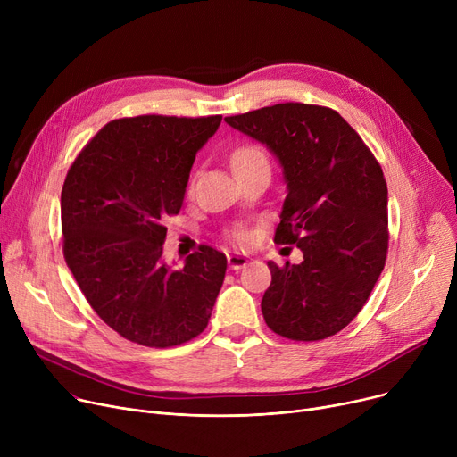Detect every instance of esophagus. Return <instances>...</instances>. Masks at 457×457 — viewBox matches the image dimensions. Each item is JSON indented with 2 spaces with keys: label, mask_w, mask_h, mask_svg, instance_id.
<instances>
[{
  "label": "esophagus",
  "mask_w": 457,
  "mask_h": 457,
  "mask_svg": "<svg viewBox=\"0 0 457 457\" xmlns=\"http://www.w3.org/2000/svg\"><path fill=\"white\" fill-rule=\"evenodd\" d=\"M248 261H250V257L246 253H238V252L228 253V265L231 270H238V269L246 267Z\"/></svg>",
  "instance_id": "esophagus-1"
}]
</instances>
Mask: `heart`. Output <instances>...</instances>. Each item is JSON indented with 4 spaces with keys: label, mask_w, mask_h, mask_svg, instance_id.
Segmentation results:
<instances>
[{
    "label": "heart",
    "mask_w": 457,
    "mask_h": 457,
    "mask_svg": "<svg viewBox=\"0 0 457 457\" xmlns=\"http://www.w3.org/2000/svg\"><path fill=\"white\" fill-rule=\"evenodd\" d=\"M229 162H231L233 172L238 174L245 170H252V168L261 166V164H269V159H267V154L262 152V148H259L257 144L245 142V144H238V146L231 152ZM233 237L238 243H246L250 235L246 229H235Z\"/></svg>",
    "instance_id": "b5f03b06"
}]
</instances>
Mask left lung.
I'll list each match as a JSON object with an SVG mask.
<instances>
[{
	"mask_svg": "<svg viewBox=\"0 0 457 457\" xmlns=\"http://www.w3.org/2000/svg\"><path fill=\"white\" fill-rule=\"evenodd\" d=\"M226 122L278 157L287 196L278 245H296L300 265L269 261L261 302L267 326L291 341H320L367 303L389 248L387 183L363 138L329 107L278 104Z\"/></svg>",
	"mask_w": 457,
	"mask_h": 457,
	"instance_id": "8db88e82",
	"label": "left lung"
}]
</instances>
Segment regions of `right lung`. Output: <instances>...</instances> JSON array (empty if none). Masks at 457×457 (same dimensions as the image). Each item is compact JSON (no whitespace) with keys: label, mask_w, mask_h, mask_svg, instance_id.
I'll return each instance as SVG.
<instances>
[{"label":"right lung","mask_w":457,"mask_h":457,"mask_svg":"<svg viewBox=\"0 0 457 457\" xmlns=\"http://www.w3.org/2000/svg\"><path fill=\"white\" fill-rule=\"evenodd\" d=\"M220 122V114L112 120L66 174V265L98 317L131 343L170 348L207 328L226 255L200 246L172 269L162 261V245L166 219L183 205L192 162Z\"/></svg>","instance_id":"add662e5"}]
</instances>
